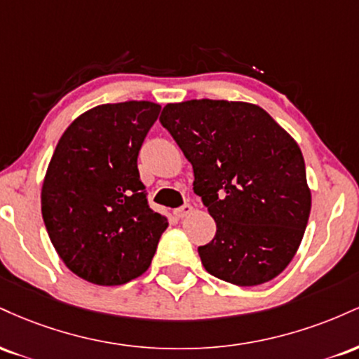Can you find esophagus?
I'll return each mask as SVG.
<instances>
[{"label": "esophagus", "mask_w": 359, "mask_h": 359, "mask_svg": "<svg viewBox=\"0 0 359 359\" xmlns=\"http://www.w3.org/2000/svg\"><path fill=\"white\" fill-rule=\"evenodd\" d=\"M175 216L179 217V219H182V217H185V216H189V214L192 212V205L191 204H184L182 208H179V209H175Z\"/></svg>", "instance_id": "obj_1"}]
</instances>
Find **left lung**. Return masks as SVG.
Returning <instances> with one entry per match:
<instances>
[{
    "mask_svg": "<svg viewBox=\"0 0 359 359\" xmlns=\"http://www.w3.org/2000/svg\"><path fill=\"white\" fill-rule=\"evenodd\" d=\"M160 123L192 163L194 192L216 221V236L199 246L204 269L240 287L282 273L312 203L297 142L265 109L243 101L168 102Z\"/></svg>",
    "mask_w": 359,
    "mask_h": 359,
    "instance_id": "1",
    "label": "left lung"
}]
</instances>
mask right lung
<instances>
[{
  "mask_svg": "<svg viewBox=\"0 0 359 359\" xmlns=\"http://www.w3.org/2000/svg\"><path fill=\"white\" fill-rule=\"evenodd\" d=\"M162 106L101 104L64 131L42 185L48 238L72 273L114 287L148 270L167 216L147 203L138 151Z\"/></svg>",
  "mask_w": 359,
  "mask_h": 359,
  "instance_id": "obj_1",
  "label": "right lung"
}]
</instances>
